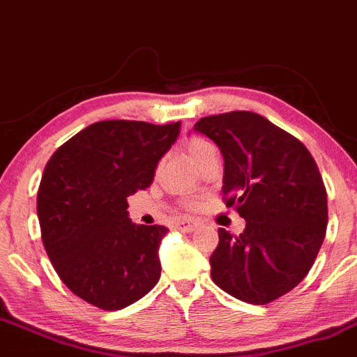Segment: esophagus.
Masks as SVG:
<instances>
[{
  "mask_svg": "<svg viewBox=\"0 0 357 357\" xmlns=\"http://www.w3.org/2000/svg\"><path fill=\"white\" fill-rule=\"evenodd\" d=\"M196 226H197V222L195 220H179V221H176V225H174L176 229L184 231V233H191V231L196 229Z\"/></svg>",
  "mask_w": 357,
  "mask_h": 357,
  "instance_id": "1",
  "label": "esophagus"
}]
</instances>
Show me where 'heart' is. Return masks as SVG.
I'll list each match as a JSON object with an SVG mask.
<instances>
[{"label": "heart", "mask_w": 357, "mask_h": 357, "mask_svg": "<svg viewBox=\"0 0 357 357\" xmlns=\"http://www.w3.org/2000/svg\"><path fill=\"white\" fill-rule=\"evenodd\" d=\"M213 149H214L213 144L208 143V141L203 139V137H190L186 143V151H188V154H190L191 160L195 161V165L204 156V154L213 151ZM186 206L195 208L196 201H186Z\"/></svg>", "instance_id": "1"}]
</instances>
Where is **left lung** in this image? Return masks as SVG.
<instances>
[{
    "label": "left lung",
    "instance_id": "1",
    "mask_svg": "<svg viewBox=\"0 0 357 357\" xmlns=\"http://www.w3.org/2000/svg\"><path fill=\"white\" fill-rule=\"evenodd\" d=\"M195 130L221 149L222 199L246 220L239 236L218 229L214 284L249 304L276 301L306 278L324 241L319 167L298 137L252 111L204 116Z\"/></svg>",
    "mask_w": 357,
    "mask_h": 357
}]
</instances>
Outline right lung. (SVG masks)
<instances>
[{"label":"right lung","mask_w":357,"mask_h":357,"mask_svg":"<svg viewBox=\"0 0 357 357\" xmlns=\"http://www.w3.org/2000/svg\"><path fill=\"white\" fill-rule=\"evenodd\" d=\"M179 126L98 121L46 162L36 199L41 239L54 271L86 303L118 311L160 281L158 249L169 229L132 225L126 197L149 188Z\"/></svg>","instance_id":"add662e5"}]
</instances>
